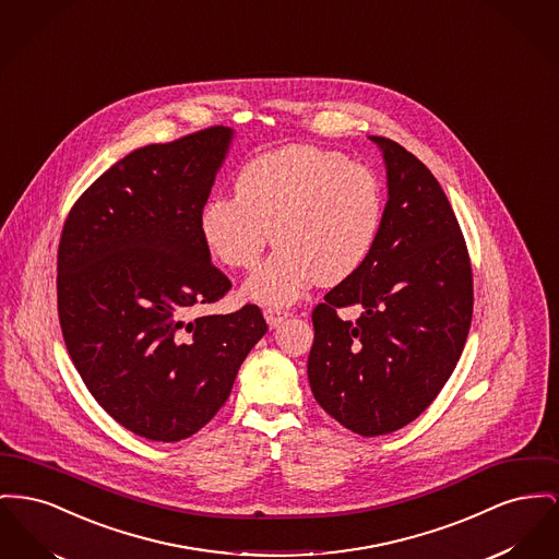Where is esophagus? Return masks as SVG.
Returning a JSON list of instances; mask_svg holds the SVG:
<instances>
[{
	"label": "esophagus",
	"mask_w": 559,
	"mask_h": 559,
	"mask_svg": "<svg viewBox=\"0 0 559 559\" xmlns=\"http://www.w3.org/2000/svg\"><path fill=\"white\" fill-rule=\"evenodd\" d=\"M289 314H292V312L285 310V308H274V306H265V308H263V317H265V321H267L270 328H278Z\"/></svg>",
	"instance_id": "1"
}]
</instances>
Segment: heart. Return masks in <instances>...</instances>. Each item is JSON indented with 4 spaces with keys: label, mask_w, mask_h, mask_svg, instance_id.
<instances>
[{
    "label": "heart",
    "mask_w": 559,
    "mask_h": 559,
    "mask_svg": "<svg viewBox=\"0 0 559 559\" xmlns=\"http://www.w3.org/2000/svg\"><path fill=\"white\" fill-rule=\"evenodd\" d=\"M236 194L209 198L200 234L234 270H253L272 240L276 253L247 283V294L283 306L317 281L353 276L373 251L384 188L369 166L314 145H287L238 170Z\"/></svg>",
    "instance_id": "b5f03b06"
}]
</instances>
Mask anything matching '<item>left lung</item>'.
Wrapping results in <instances>:
<instances>
[{"mask_svg":"<svg viewBox=\"0 0 559 559\" xmlns=\"http://www.w3.org/2000/svg\"><path fill=\"white\" fill-rule=\"evenodd\" d=\"M380 145L389 202L371 255L312 310L308 380L342 427L378 437L416 420L459 362L473 317V270L452 204L414 154ZM359 305L344 322L340 307Z\"/></svg>","mask_w":559,"mask_h":559,"instance_id":"left-lung-1","label":"left lung"}]
</instances>
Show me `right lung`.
Wrapping results in <instances>:
<instances>
[{
	"label": "right lung",
	"mask_w": 559,
	"mask_h": 559,
	"mask_svg": "<svg viewBox=\"0 0 559 559\" xmlns=\"http://www.w3.org/2000/svg\"><path fill=\"white\" fill-rule=\"evenodd\" d=\"M230 141V129L211 127L134 150L75 200L61 231L69 357L100 407L152 441L204 427L267 331L255 304L190 317L231 289L200 234Z\"/></svg>",
	"instance_id": "right-lung-1"
}]
</instances>
